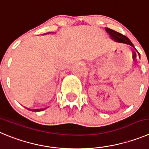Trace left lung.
Listing matches in <instances>:
<instances>
[{"instance_id":"obj_1","label":"left lung","mask_w":149,"mask_h":149,"mask_svg":"<svg viewBox=\"0 0 149 149\" xmlns=\"http://www.w3.org/2000/svg\"><path fill=\"white\" fill-rule=\"evenodd\" d=\"M105 29H106L107 32L110 35L111 39H112V40H114L115 42H118L125 43V44H128V45H130L132 47H134V45H133V44L132 43V42L130 41L129 39L128 38V37H126V36L123 35V34H120V33L118 32H117V31H115L112 30V29H108V28H106ZM137 53H138L139 57L140 58V54H139L138 51H137Z\"/></svg>"}]
</instances>
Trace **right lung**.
<instances>
[{"mask_svg": "<svg viewBox=\"0 0 149 149\" xmlns=\"http://www.w3.org/2000/svg\"><path fill=\"white\" fill-rule=\"evenodd\" d=\"M27 109L28 110H29V111H31V112H40V111H42V110H44V109H45H45H29V108H27Z\"/></svg>", "mask_w": 149, "mask_h": 149, "instance_id": "1", "label": "right lung"}]
</instances>
